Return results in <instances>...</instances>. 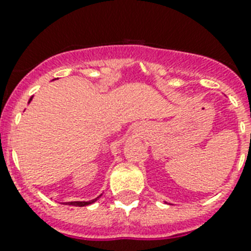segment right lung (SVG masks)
<instances>
[{
    "label": "right lung",
    "mask_w": 251,
    "mask_h": 251,
    "mask_svg": "<svg viewBox=\"0 0 251 251\" xmlns=\"http://www.w3.org/2000/svg\"><path fill=\"white\" fill-rule=\"evenodd\" d=\"M32 98H33V97H32ZM32 98L29 99V101L32 100ZM29 101H28V103H29ZM100 196H101V195H100ZM100 196H98L97 199L90 200V201H71V202H63V203H64V205H71V206H87V205H91V203H94L95 201H98Z\"/></svg>",
    "instance_id": "right-lung-1"
}]
</instances>
